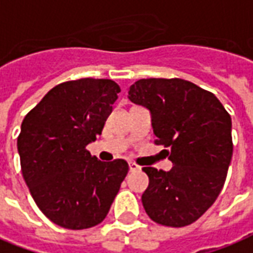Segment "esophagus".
I'll use <instances>...</instances> for the list:
<instances>
[{
  "label": "esophagus",
  "mask_w": 253,
  "mask_h": 253,
  "mask_svg": "<svg viewBox=\"0 0 253 253\" xmlns=\"http://www.w3.org/2000/svg\"><path fill=\"white\" fill-rule=\"evenodd\" d=\"M128 169H130V171H131V172H135V171H139V169H141V167H139V166H137L135 163H128Z\"/></svg>",
  "instance_id": "esophagus-1"
}]
</instances>
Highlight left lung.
<instances>
[{
	"label": "left lung",
	"mask_w": 253,
	"mask_h": 253,
	"mask_svg": "<svg viewBox=\"0 0 253 253\" xmlns=\"http://www.w3.org/2000/svg\"><path fill=\"white\" fill-rule=\"evenodd\" d=\"M130 101L151 112L155 144L167 148L169 171L144 167L142 206L156 223L182 227L200 218L220 193L233 155L231 118L212 93L183 79H139Z\"/></svg>",
	"instance_id": "8db88e82"
}]
</instances>
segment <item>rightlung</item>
Instances as JSON below:
<instances>
[{
	"label": "right lung",
	"instance_id": "add662e5",
	"mask_svg": "<svg viewBox=\"0 0 253 253\" xmlns=\"http://www.w3.org/2000/svg\"><path fill=\"white\" fill-rule=\"evenodd\" d=\"M119 91L111 79L64 82L22 123L17 151L23 178L41 211L64 229L101 223L127 175L126 160L100 162L86 149L101 134Z\"/></svg>",
	"mask_w": 253,
	"mask_h": 253
}]
</instances>
